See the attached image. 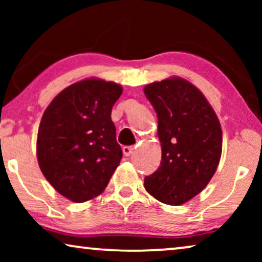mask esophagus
Returning <instances> with one entry per match:
<instances>
[{
	"mask_svg": "<svg viewBox=\"0 0 262 262\" xmlns=\"http://www.w3.org/2000/svg\"><path fill=\"white\" fill-rule=\"evenodd\" d=\"M134 151H135L134 146H124V148H123V152H124L125 156L132 155V154H134Z\"/></svg>",
	"mask_w": 262,
	"mask_h": 262,
	"instance_id": "esophagus-1",
	"label": "esophagus"
}]
</instances>
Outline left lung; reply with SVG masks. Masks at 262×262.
Instances as JSON below:
<instances>
[{"label": "left lung", "instance_id": "8db88e82", "mask_svg": "<svg viewBox=\"0 0 262 262\" xmlns=\"http://www.w3.org/2000/svg\"><path fill=\"white\" fill-rule=\"evenodd\" d=\"M157 114L161 166L144 179L149 194L181 205L199 194L216 171L222 155V128L203 93L191 82L171 77L145 85Z\"/></svg>", "mask_w": 262, "mask_h": 262}]
</instances>
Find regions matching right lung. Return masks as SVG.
<instances>
[{
  "instance_id": "right-lung-1",
  "label": "right lung",
  "mask_w": 262,
  "mask_h": 262,
  "mask_svg": "<svg viewBox=\"0 0 262 262\" xmlns=\"http://www.w3.org/2000/svg\"><path fill=\"white\" fill-rule=\"evenodd\" d=\"M123 88L88 78L69 85L52 100L40 120L39 167L52 187L75 203L103 192L123 151L111 113Z\"/></svg>"
}]
</instances>
